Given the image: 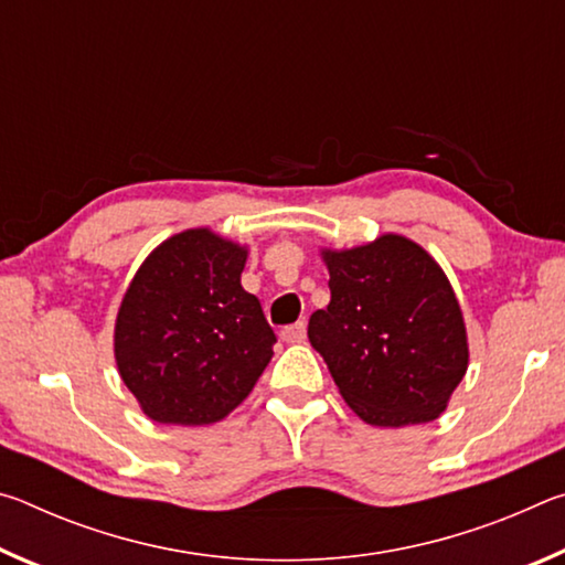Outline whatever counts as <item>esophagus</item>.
<instances>
[{
	"label": "esophagus",
	"instance_id": "obj_1",
	"mask_svg": "<svg viewBox=\"0 0 565 565\" xmlns=\"http://www.w3.org/2000/svg\"><path fill=\"white\" fill-rule=\"evenodd\" d=\"M281 339L286 343H301L306 339V323L303 321H296L291 327H284L281 329Z\"/></svg>",
	"mask_w": 565,
	"mask_h": 565
}]
</instances>
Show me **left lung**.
Here are the masks:
<instances>
[{"instance_id": "1", "label": "left lung", "mask_w": 565, "mask_h": 565, "mask_svg": "<svg viewBox=\"0 0 565 565\" xmlns=\"http://www.w3.org/2000/svg\"><path fill=\"white\" fill-rule=\"evenodd\" d=\"M321 256L331 301L311 313L309 341L353 414L384 428L441 416L468 369L463 313L441 266L398 234Z\"/></svg>"}]
</instances>
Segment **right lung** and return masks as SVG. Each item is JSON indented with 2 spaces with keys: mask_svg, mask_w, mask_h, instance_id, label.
I'll list each match as a JSON object with an SVG mask.
<instances>
[{
  "mask_svg": "<svg viewBox=\"0 0 565 565\" xmlns=\"http://www.w3.org/2000/svg\"><path fill=\"white\" fill-rule=\"evenodd\" d=\"M246 254L209 228H186L134 274L114 327V359L157 424L222 420L271 361L274 329L242 286Z\"/></svg>",
  "mask_w": 565,
  "mask_h": 565,
  "instance_id": "right-lung-1",
  "label": "right lung"
}]
</instances>
